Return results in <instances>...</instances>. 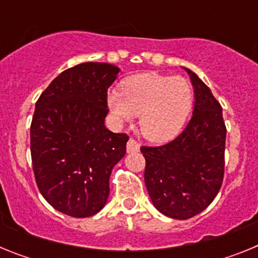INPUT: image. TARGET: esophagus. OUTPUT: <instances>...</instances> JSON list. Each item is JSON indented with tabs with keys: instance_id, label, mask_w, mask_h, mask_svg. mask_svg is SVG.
Segmentation results:
<instances>
[{
	"instance_id": "1",
	"label": "esophagus",
	"mask_w": 258,
	"mask_h": 258,
	"mask_svg": "<svg viewBox=\"0 0 258 258\" xmlns=\"http://www.w3.org/2000/svg\"><path fill=\"white\" fill-rule=\"evenodd\" d=\"M126 151L129 152V154H132V152H138L140 151V143L137 142L136 140H133V138H131V140L127 141Z\"/></svg>"
}]
</instances>
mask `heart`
I'll use <instances>...</instances> for the list:
<instances>
[{
    "mask_svg": "<svg viewBox=\"0 0 258 258\" xmlns=\"http://www.w3.org/2000/svg\"><path fill=\"white\" fill-rule=\"evenodd\" d=\"M194 90L187 80L159 72L127 77L120 92L107 94V106L120 124L138 115L140 132L146 140L163 143L181 133L192 108Z\"/></svg>",
    "mask_w": 258,
    "mask_h": 258,
    "instance_id": "1",
    "label": "heart"
}]
</instances>
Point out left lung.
Masks as SVG:
<instances>
[{
	"mask_svg": "<svg viewBox=\"0 0 258 258\" xmlns=\"http://www.w3.org/2000/svg\"><path fill=\"white\" fill-rule=\"evenodd\" d=\"M184 70L195 94L187 126L166 145L141 147L146 159L145 183L152 204L175 220H187L204 211L220 191L225 172L222 107L197 74Z\"/></svg>",
	"mask_w": 258,
	"mask_h": 258,
	"instance_id": "left-lung-1",
	"label": "left lung"
}]
</instances>
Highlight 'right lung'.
<instances>
[{
  "instance_id": "1",
  "label": "right lung",
  "mask_w": 258,
  "mask_h": 258,
  "mask_svg": "<svg viewBox=\"0 0 258 258\" xmlns=\"http://www.w3.org/2000/svg\"><path fill=\"white\" fill-rule=\"evenodd\" d=\"M120 68L88 61L63 71L36 102L31 156L37 187L52 208L71 217L106 206L112 168L129 137L104 126L107 92Z\"/></svg>"
}]
</instances>
